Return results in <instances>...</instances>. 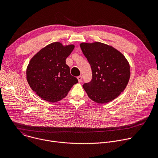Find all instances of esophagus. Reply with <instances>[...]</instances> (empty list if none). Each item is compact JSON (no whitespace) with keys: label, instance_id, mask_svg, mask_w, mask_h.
Returning a JSON list of instances; mask_svg holds the SVG:
<instances>
[{"label":"esophagus","instance_id":"1","mask_svg":"<svg viewBox=\"0 0 158 158\" xmlns=\"http://www.w3.org/2000/svg\"><path fill=\"white\" fill-rule=\"evenodd\" d=\"M77 79H78L79 82H81L82 81V77L81 76H78V77H77Z\"/></svg>","mask_w":158,"mask_h":158}]
</instances>
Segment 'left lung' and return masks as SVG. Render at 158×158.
<instances>
[{
    "label": "left lung",
    "instance_id": "1",
    "mask_svg": "<svg viewBox=\"0 0 158 158\" xmlns=\"http://www.w3.org/2000/svg\"><path fill=\"white\" fill-rule=\"evenodd\" d=\"M80 47L92 70L91 81L82 85L89 98L99 104L116 98L130 77V67L125 57L114 48L98 42L81 43Z\"/></svg>",
    "mask_w": 158,
    "mask_h": 158
}]
</instances>
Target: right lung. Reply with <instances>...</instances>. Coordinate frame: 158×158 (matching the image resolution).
<instances>
[{"label": "right lung", "instance_id": "add662e5", "mask_svg": "<svg viewBox=\"0 0 158 158\" xmlns=\"http://www.w3.org/2000/svg\"><path fill=\"white\" fill-rule=\"evenodd\" d=\"M74 48V45L64 47L60 42H53L31 59L26 71L27 81L32 91L42 99L57 102L78 82L65 64L66 58Z\"/></svg>", "mask_w": 158, "mask_h": 158}]
</instances>
